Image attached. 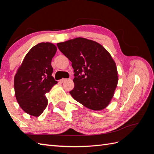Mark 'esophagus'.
Listing matches in <instances>:
<instances>
[{
	"label": "esophagus",
	"instance_id": "obj_1",
	"mask_svg": "<svg viewBox=\"0 0 154 154\" xmlns=\"http://www.w3.org/2000/svg\"><path fill=\"white\" fill-rule=\"evenodd\" d=\"M67 79H61L60 80V82L61 83H63V82H65V81H67Z\"/></svg>",
	"mask_w": 154,
	"mask_h": 154
}]
</instances>
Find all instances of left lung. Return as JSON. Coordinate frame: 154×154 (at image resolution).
Masks as SVG:
<instances>
[{"instance_id":"8db88e82","label":"left lung","mask_w":154,"mask_h":154,"mask_svg":"<svg viewBox=\"0 0 154 154\" xmlns=\"http://www.w3.org/2000/svg\"><path fill=\"white\" fill-rule=\"evenodd\" d=\"M57 45L74 69L75 87L69 92L72 97L91 110L105 109L118 84L116 63L110 54L100 44L83 38Z\"/></svg>"}]
</instances>
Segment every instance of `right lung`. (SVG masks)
<instances>
[{"label":"right lung","mask_w":154,"mask_h":154,"mask_svg":"<svg viewBox=\"0 0 154 154\" xmlns=\"http://www.w3.org/2000/svg\"><path fill=\"white\" fill-rule=\"evenodd\" d=\"M57 51L55 45L42 42L26 55L14 76L15 96L20 106L30 115L39 116L48 105L45 93L57 81L51 76L52 58Z\"/></svg>","instance_id":"add662e5"}]
</instances>
